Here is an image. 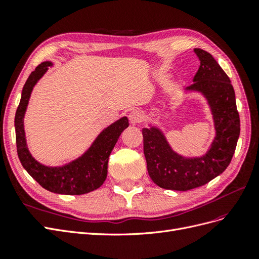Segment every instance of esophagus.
<instances>
[{
    "instance_id": "esophagus-1",
    "label": "esophagus",
    "mask_w": 259,
    "mask_h": 259,
    "mask_svg": "<svg viewBox=\"0 0 259 259\" xmlns=\"http://www.w3.org/2000/svg\"><path fill=\"white\" fill-rule=\"evenodd\" d=\"M128 119L132 124H139L145 120V114L139 110H133L128 114Z\"/></svg>"
}]
</instances>
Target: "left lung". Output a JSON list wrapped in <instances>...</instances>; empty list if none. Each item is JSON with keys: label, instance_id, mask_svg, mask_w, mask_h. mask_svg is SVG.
<instances>
[{"label": "left lung", "instance_id": "1", "mask_svg": "<svg viewBox=\"0 0 259 259\" xmlns=\"http://www.w3.org/2000/svg\"><path fill=\"white\" fill-rule=\"evenodd\" d=\"M194 53L200 59V67L193 77L194 83L187 90L201 92L207 99L216 137L205 155L188 159L171 150L160 130L143 128L149 176L164 189L187 191L221 175L231 162L240 135L236 94L229 76L208 52L194 49Z\"/></svg>", "mask_w": 259, "mask_h": 259}]
</instances>
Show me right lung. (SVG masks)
I'll return each mask as SVG.
<instances>
[{
  "instance_id": "1",
  "label": "right lung",
  "mask_w": 259,
  "mask_h": 259,
  "mask_svg": "<svg viewBox=\"0 0 259 259\" xmlns=\"http://www.w3.org/2000/svg\"><path fill=\"white\" fill-rule=\"evenodd\" d=\"M52 65L51 61L42 62L35 68L34 71L31 72L23 85L21 99L15 115L18 158L23 168L44 189L60 194H84L97 189L104 184L108 171L109 155L121 133L128 126V119L124 116L104 130L81 158L67 165L49 167L36 162L27 148L25 130H23V115L33 86Z\"/></svg>"
}]
</instances>
